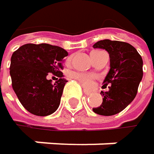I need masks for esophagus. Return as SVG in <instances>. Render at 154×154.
Masks as SVG:
<instances>
[{
    "label": "esophagus",
    "mask_w": 154,
    "mask_h": 154,
    "mask_svg": "<svg viewBox=\"0 0 154 154\" xmlns=\"http://www.w3.org/2000/svg\"><path fill=\"white\" fill-rule=\"evenodd\" d=\"M84 93L85 95H90L91 94V92L90 91H87V90H84Z\"/></svg>",
    "instance_id": "obj_1"
}]
</instances>
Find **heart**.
<instances>
[{
  "mask_svg": "<svg viewBox=\"0 0 154 154\" xmlns=\"http://www.w3.org/2000/svg\"><path fill=\"white\" fill-rule=\"evenodd\" d=\"M70 77L77 80L83 87L86 89L91 88L94 85V76L89 74L81 73V72H71Z\"/></svg>",
  "mask_w": 154,
  "mask_h": 154,
  "instance_id": "heart-1",
  "label": "heart"
}]
</instances>
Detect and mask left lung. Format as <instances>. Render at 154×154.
Instances as JSON below:
<instances>
[{"label":"left lung","instance_id":"1","mask_svg":"<svg viewBox=\"0 0 154 154\" xmlns=\"http://www.w3.org/2000/svg\"><path fill=\"white\" fill-rule=\"evenodd\" d=\"M93 47L107 51L110 67L103 81V85H109V90L101 92L103 103L93 110L103 116L115 115L135 99L143 77V60L137 49L125 42L105 39Z\"/></svg>","mask_w":154,"mask_h":154}]
</instances>
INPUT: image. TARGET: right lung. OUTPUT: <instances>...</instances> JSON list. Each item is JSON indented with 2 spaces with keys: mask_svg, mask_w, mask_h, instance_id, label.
Masks as SVG:
<instances>
[{
  "mask_svg": "<svg viewBox=\"0 0 154 154\" xmlns=\"http://www.w3.org/2000/svg\"><path fill=\"white\" fill-rule=\"evenodd\" d=\"M66 56L67 51L48 44H26L13 52L10 67L12 88L30 113L48 116L59 108L68 82L60 71ZM49 73L60 78L52 84L46 78Z\"/></svg>",
  "mask_w": 154,
  "mask_h": 154,
  "instance_id": "add662e5",
  "label": "right lung"
}]
</instances>
